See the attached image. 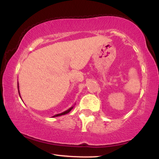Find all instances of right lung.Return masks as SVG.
<instances>
[{
	"instance_id": "add662e5",
	"label": "right lung",
	"mask_w": 159,
	"mask_h": 159,
	"mask_svg": "<svg viewBox=\"0 0 159 159\" xmlns=\"http://www.w3.org/2000/svg\"><path fill=\"white\" fill-rule=\"evenodd\" d=\"M19 82H18V92H19V96H20V98H21V95H20V93H19ZM73 107L74 106H71V108H69L68 110H66V111H64V112H62V113H61V114H56V115H54V116H53V117H56V116H61V115H64V114H68V113L73 108Z\"/></svg>"
}]
</instances>
